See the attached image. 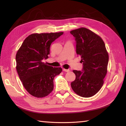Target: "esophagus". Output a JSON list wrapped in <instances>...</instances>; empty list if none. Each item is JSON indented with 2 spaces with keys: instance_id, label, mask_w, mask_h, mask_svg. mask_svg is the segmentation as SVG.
I'll return each mask as SVG.
<instances>
[{
  "instance_id": "34e87169",
  "label": "esophagus",
  "mask_w": 126,
  "mask_h": 126,
  "mask_svg": "<svg viewBox=\"0 0 126 126\" xmlns=\"http://www.w3.org/2000/svg\"><path fill=\"white\" fill-rule=\"evenodd\" d=\"M63 71H65V72H68V71H70V70H69V69H63Z\"/></svg>"
}]
</instances>
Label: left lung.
<instances>
[{
	"instance_id": "obj_1",
	"label": "left lung",
	"mask_w": 126,
	"mask_h": 126,
	"mask_svg": "<svg viewBox=\"0 0 126 126\" xmlns=\"http://www.w3.org/2000/svg\"><path fill=\"white\" fill-rule=\"evenodd\" d=\"M76 41V53L81 57L83 71L73 70L76 79L71 86L76 94L83 97L95 95L102 87L107 73L108 53L100 36L85 28L72 30Z\"/></svg>"
}]
</instances>
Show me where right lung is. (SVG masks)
Listing matches in <instances>:
<instances>
[{"instance_id": "add662e5", "label": "right lung", "mask_w": 126, "mask_h": 126, "mask_svg": "<svg viewBox=\"0 0 126 126\" xmlns=\"http://www.w3.org/2000/svg\"><path fill=\"white\" fill-rule=\"evenodd\" d=\"M63 34L32 33L26 37L16 56V70L24 87L32 96L45 97L53 89V79L62 69L47 65L43 59L48 58L52 43Z\"/></svg>"}]
</instances>
